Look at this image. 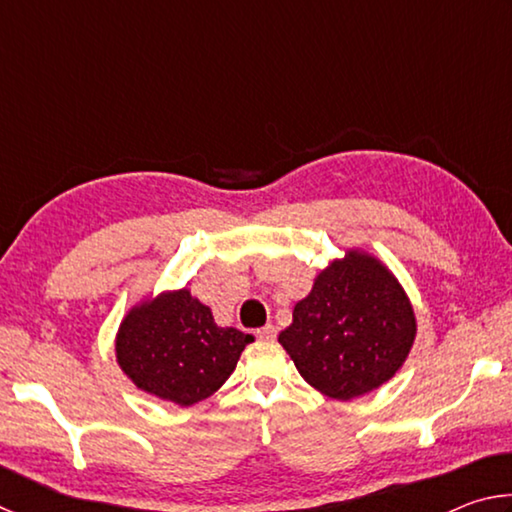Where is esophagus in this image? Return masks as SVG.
<instances>
[{"instance_id":"esophagus-1","label":"esophagus","mask_w":512,"mask_h":512,"mask_svg":"<svg viewBox=\"0 0 512 512\" xmlns=\"http://www.w3.org/2000/svg\"><path fill=\"white\" fill-rule=\"evenodd\" d=\"M257 336L262 341H273L277 336V327L275 325H264L262 329H257Z\"/></svg>"}]
</instances>
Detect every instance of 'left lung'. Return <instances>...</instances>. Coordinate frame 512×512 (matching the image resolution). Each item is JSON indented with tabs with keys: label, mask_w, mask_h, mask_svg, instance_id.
Listing matches in <instances>:
<instances>
[{
	"label": "left lung",
	"mask_w": 512,
	"mask_h": 512,
	"mask_svg": "<svg viewBox=\"0 0 512 512\" xmlns=\"http://www.w3.org/2000/svg\"><path fill=\"white\" fill-rule=\"evenodd\" d=\"M415 334L418 320L395 273L368 250L348 248L316 273L277 341L311 388L348 402L395 377Z\"/></svg>",
	"instance_id": "obj_1"
}]
</instances>
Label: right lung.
<instances>
[{
    "instance_id": "1",
    "label": "right lung",
    "mask_w": 512,
    "mask_h": 512,
    "mask_svg": "<svg viewBox=\"0 0 512 512\" xmlns=\"http://www.w3.org/2000/svg\"><path fill=\"white\" fill-rule=\"evenodd\" d=\"M253 341L237 327L216 325L212 309L183 287L146 296L126 311L115 357L140 391L194 406L219 391Z\"/></svg>"
}]
</instances>
